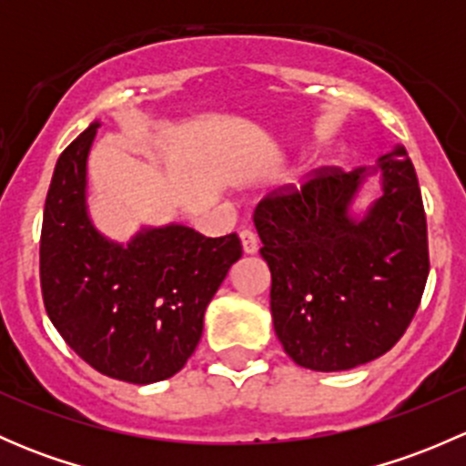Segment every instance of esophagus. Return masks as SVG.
<instances>
[{
	"label": "esophagus",
	"mask_w": 466,
	"mask_h": 466,
	"mask_svg": "<svg viewBox=\"0 0 466 466\" xmlns=\"http://www.w3.org/2000/svg\"><path fill=\"white\" fill-rule=\"evenodd\" d=\"M238 237H241V246H243V252H246V255H255V252L259 250V238H257L255 232H250V229H243Z\"/></svg>",
	"instance_id": "34e87169"
}]
</instances>
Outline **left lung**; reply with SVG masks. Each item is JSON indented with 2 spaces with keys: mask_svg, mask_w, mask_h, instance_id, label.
<instances>
[{
  "mask_svg": "<svg viewBox=\"0 0 466 466\" xmlns=\"http://www.w3.org/2000/svg\"><path fill=\"white\" fill-rule=\"evenodd\" d=\"M374 175L380 198L354 210ZM255 228L272 277V324L295 363L342 372L392 350L429 277L424 203L403 146L374 167L329 168L299 191L268 196Z\"/></svg>",
  "mask_w": 466,
  "mask_h": 466,
  "instance_id": "obj_1",
  "label": "left lung"
}]
</instances>
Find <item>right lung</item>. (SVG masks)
<instances>
[{
    "instance_id": "add662e5",
    "label": "right lung",
    "mask_w": 466,
    "mask_h": 466,
    "mask_svg": "<svg viewBox=\"0 0 466 466\" xmlns=\"http://www.w3.org/2000/svg\"><path fill=\"white\" fill-rule=\"evenodd\" d=\"M98 126L89 124L56 162L40 237L42 299L65 342L96 372L157 383L198 347L207 304L241 259V241L180 223L142 228L126 243L98 232L87 209Z\"/></svg>"
}]
</instances>
